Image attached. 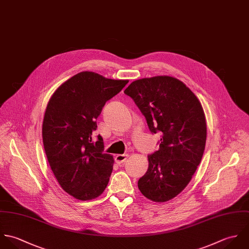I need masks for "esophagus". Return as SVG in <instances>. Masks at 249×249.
Listing matches in <instances>:
<instances>
[{"instance_id":"esophagus-1","label":"esophagus","mask_w":249,"mask_h":249,"mask_svg":"<svg viewBox=\"0 0 249 249\" xmlns=\"http://www.w3.org/2000/svg\"><path fill=\"white\" fill-rule=\"evenodd\" d=\"M128 157H129L128 154H119V155H116L114 159L118 164H121L128 159Z\"/></svg>"}]
</instances>
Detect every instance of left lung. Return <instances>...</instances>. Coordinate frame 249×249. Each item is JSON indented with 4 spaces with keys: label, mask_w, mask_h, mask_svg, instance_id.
I'll return each mask as SVG.
<instances>
[{
    "label": "left lung",
    "mask_w": 249,
    "mask_h": 249,
    "mask_svg": "<svg viewBox=\"0 0 249 249\" xmlns=\"http://www.w3.org/2000/svg\"><path fill=\"white\" fill-rule=\"evenodd\" d=\"M124 93L145 116L150 132L160 134V147L148 155V169L139 180V189L155 202L174 198L192 180L204 153L203 107L183 82L169 76L137 80Z\"/></svg>",
    "instance_id": "obj_1"
}]
</instances>
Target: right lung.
Listing matches in <instances>:
<instances>
[{
  "instance_id": "1",
  "label": "right lung",
  "mask_w": 249,
  "mask_h": 249,
  "mask_svg": "<svg viewBox=\"0 0 249 249\" xmlns=\"http://www.w3.org/2000/svg\"><path fill=\"white\" fill-rule=\"evenodd\" d=\"M128 82L81 72L63 83L47 105L42 125L45 153L58 184L75 198H96L107 186L113 159L104 153L101 136L92 142V133L106 102Z\"/></svg>"
}]
</instances>
